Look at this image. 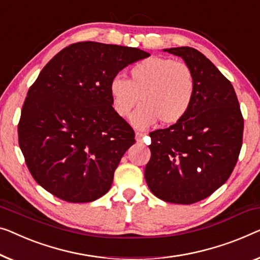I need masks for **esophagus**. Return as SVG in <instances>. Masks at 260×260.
Wrapping results in <instances>:
<instances>
[{"instance_id":"obj_1","label":"esophagus","mask_w":260,"mask_h":260,"mask_svg":"<svg viewBox=\"0 0 260 260\" xmlns=\"http://www.w3.org/2000/svg\"><path fill=\"white\" fill-rule=\"evenodd\" d=\"M144 136H145V134L139 133V131H136V141H137V143H142Z\"/></svg>"}]
</instances>
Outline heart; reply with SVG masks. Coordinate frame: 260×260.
<instances>
[{"label": "heart", "mask_w": 260, "mask_h": 260, "mask_svg": "<svg viewBox=\"0 0 260 260\" xmlns=\"http://www.w3.org/2000/svg\"><path fill=\"white\" fill-rule=\"evenodd\" d=\"M129 80L112 77L109 92L114 111L125 118L143 105L131 117L137 129H146L160 119L172 125L185 117L196 96L192 69L182 61L167 57H150L137 62L129 70Z\"/></svg>", "instance_id": "obj_1"}]
</instances>
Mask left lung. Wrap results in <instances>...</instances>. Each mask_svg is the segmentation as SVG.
Here are the masks:
<instances>
[{
	"instance_id": "8db88e82",
	"label": "left lung",
	"mask_w": 260,
	"mask_h": 260,
	"mask_svg": "<svg viewBox=\"0 0 260 260\" xmlns=\"http://www.w3.org/2000/svg\"><path fill=\"white\" fill-rule=\"evenodd\" d=\"M192 69L196 96L182 121L150 133L144 176L151 192L175 204L212 194L231 176L243 144L244 118L231 82L202 52L164 49Z\"/></svg>"
}]
</instances>
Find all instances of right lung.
Returning a JSON list of instances; mask_svg holds the SVG:
<instances>
[{
	"label": "right lung",
	"mask_w": 260,
	"mask_h": 260,
	"mask_svg": "<svg viewBox=\"0 0 260 260\" xmlns=\"http://www.w3.org/2000/svg\"><path fill=\"white\" fill-rule=\"evenodd\" d=\"M149 52L99 42L70 44L30 86L18 122V144L34 179L69 203H89L111 187L135 143V131L112 109L109 84Z\"/></svg>",
	"instance_id": "add662e5"
}]
</instances>
